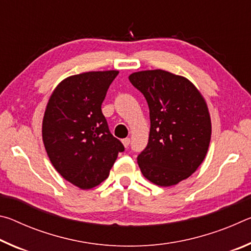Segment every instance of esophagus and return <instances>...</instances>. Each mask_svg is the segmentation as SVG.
<instances>
[{
	"instance_id": "1",
	"label": "esophagus",
	"mask_w": 251,
	"mask_h": 251,
	"mask_svg": "<svg viewBox=\"0 0 251 251\" xmlns=\"http://www.w3.org/2000/svg\"><path fill=\"white\" fill-rule=\"evenodd\" d=\"M122 143H123V145H124L126 148L129 146V143H130V139L129 138H124L122 141Z\"/></svg>"
}]
</instances>
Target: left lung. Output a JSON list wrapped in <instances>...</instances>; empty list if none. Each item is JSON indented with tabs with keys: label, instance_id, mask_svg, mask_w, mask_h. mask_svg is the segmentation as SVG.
Returning a JSON list of instances; mask_svg holds the SVG:
<instances>
[{
	"label": "left lung",
	"instance_id": "left-lung-1",
	"mask_svg": "<svg viewBox=\"0 0 251 251\" xmlns=\"http://www.w3.org/2000/svg\"><path fill=\"white\" fill-rule=\"evenodd\" d=\"M128 78L150 107V139L137 157L141 172L157 186L177 185L197 171L209 148L206 100L188 78L164 70L135 72Z\"/></svg>",
	"mask_w": 251,
	"mask_h": 251
}]
</instances>
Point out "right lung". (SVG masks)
Instances as JSON below:
<instances>
[{
	"instance_id": "add662e5",
	"label": "right lung",
	"mask_w": 251,
	"mask_h": 251,
	"mask_svg": "<svg viewBox=\"0 0 251 251\" xmlns=\"http://www.w3.org/2000/svg\"><path fill=\"white\" fill-rule=\"evenodd\" d=\"M118 71H93L59 82L46 105L42 138L57 173L80 189L99 186L124 146L110 134L101 103Z\"/></svg>"
}]
</instances>
